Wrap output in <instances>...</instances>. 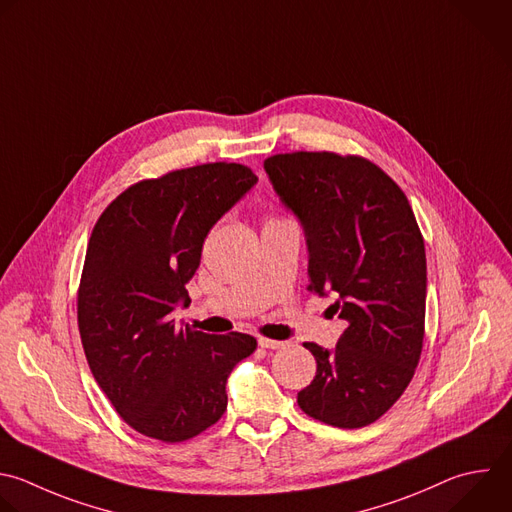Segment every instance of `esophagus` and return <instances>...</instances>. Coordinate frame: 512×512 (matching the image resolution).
<instances>
[{"instance_id": "1", "label": "esophagus", "mask_w": 512, "mask_h": 512, "mask_svg": "<svg viewBox=\"0 0 512 512\" xmlns=\"http://www.w3.org/2000/svg\"><path fill=\"white\" fill-rule=\"evenodd\" d=\"M259 346H261L263 350H279V348H283V342H277V339L259 337Z\"/></svg>"}]
</instances>
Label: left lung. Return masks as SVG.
<instances>
[{
	"instance_id": "1",
	"label": "left lung",
	"mask_w": 512,
	"mask_h": 512,
	"mask_svg": "<svg viewBox=\"0 0 512 512\" xmlns=\"http://www.w3.org/2000/svg\"><path fill=\"white\" fill-rule=\"evenodd\" d=\"M309 251V285L333 293L348 327L335 350L303 344L317 362L299 408L335 428L384 416L414 378L424 342L426 251L404 191L372 160L285 152L263 162Z\"/></svg>"
}]
</instances>
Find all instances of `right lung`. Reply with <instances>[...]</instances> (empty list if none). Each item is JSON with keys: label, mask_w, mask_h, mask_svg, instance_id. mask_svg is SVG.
<instances>
[{"label": "right lung", "mask_w": 512, "mask_h": 512, "mask_svg": "<svg viewBox=\"0 0 512 512\" xmlns=\"http://www.w3.org/2000/svg\"><path fill=\"white\" fill-rule=\"evenodd\" d=\"M257 183L237 162H209L120 193L88 241L78 329L94 380L136 432L183 442L219 422L227 378L257 339L179 327L187 283L213 225Z\"/></svg>", "instance_id": "obj_1"}]
</instances>
